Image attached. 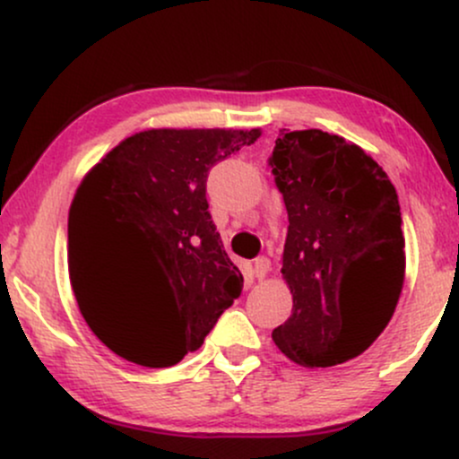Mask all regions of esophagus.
Returning <instances> with one entry per match:
<instances>
[{"label": "esophagus", "mask_w": 459, "mask_h": 459, "mask_svg": "<svg viewBox=\"0 0 459 459\" xmlns=\"http://www.w3.org/2000/svg\"><path fill=\"white\" fill-rule=\"evenodd\" d=\"M270 270H272V263H270V259H267V256H259V259L255 261V276L259 278V281H263V278L270 273Z\"/></svg>", "instance_id": "esophagus-1"}]
</instances>
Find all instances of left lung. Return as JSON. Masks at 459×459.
<instances>
[{"instance_id":"8db88e82","label":"left lung","mask_w":459,"mask_h":459,"mask_svg":"<svg viewBox=\"0 0 459 459\" xmlns=\"http://www.w3.org/2000/svg\"><path fill=\"white\" fill-rule=\"evenodd\" d=\"M270 163L289 213L281 272L293 296L272 339L296 365H341L371 347L402 296L397 192L365 149L321 129H281Z\"/></svg>"}]
</instances>
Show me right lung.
<instances>
[{"label":"right lung","instance_id":"1","mask_svg":"<svg viewBox=\"0 0 459 459\" xmlns=\"http://www.w3.org/2000/svg\"><path fill=\"white\" fill-rule=\"evenodd\" d=\"M261 129H144L94 163L68 209V276L105 347L172 367L241 296L207 204L215 161Z\"/></svg>","mask_w":459,"mask_h":459}]
</instances>
